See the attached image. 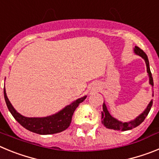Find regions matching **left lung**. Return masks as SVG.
Masks as SVG:
<instances>
[{"label":"left lung","instance_id":"8db88e82","mask_svg":"<svg viewBox=\"0 0 159 159\" xmlns=\"http://www.w3.org/2000/svg\"><path fill=\"white\" fill-rule=\"evenodd\" d=\"M134 52L135 54L140 56L142 58L144 59V60H145L146 65H147V71L149 75V83H150V84L153 87L154 86V81H153L152 74H151V69H150L148 57H147V54H146L141 48L137 47V46L134 47ZM152 104L153 100L151 99L150 103H149L148 106H147V107L146 108V110L144 111L140 116H138V117L136 118V119H134V120H131V121L130 122H125V123H123V122L119 121V120H117V119H115V118L112 117V116H111V114L109 113L107 108L106 104L103 102L102 111V123L104 125V127H106L108 129H113V130H123V131H124V130H131V129L138 127L139 125H140L143 121H144V119H146V117H147V115H148L149 112H150V111H151Z\"/></svg>","mask_w":159,"mask_h":159}]
</instances>
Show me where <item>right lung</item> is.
<instances>
[{
	"label": "right lung",
	"instance_id": "obj_1",
	"mask_svg": "<svg viewBox=\"0 0 159 159\" xmlns=\"http://www.w3.org/2000/svg\"><path fill=\"white\" fill-rule=\"evenodd\" d=\"M4 96L8 109L14 119L25 129L39 134H57L66 130L71 124L73 113L77 107L87 98L86 95L81 97L52 116L43 118H29L21 116L14 109L7 97L5 88H4Z\"/></svg>",
	"mask_w": 159,
	"mask_h": 159
}]
</instances>
